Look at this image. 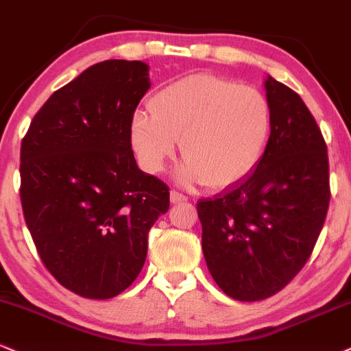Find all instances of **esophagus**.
Masks as SVG:
<instances>
[{"label": "esophagus", "mask_w": 351, "mask_h": 351, "mask_svg": "<svg viewBox=\"0 0 351 351\" xmlns=\"http://www.w3.org/2000/svg\"><path fill=\"white\" fill-rule=\"evenodd\" d=\"M185 200H187V197L182 195V193L171 191V202H172V204H180V202H185Z\"/></svg>", "instance_id": "34e87169"}]
</instances>
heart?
Here are the masks:
<instances>
[{
	"mask_svg": "<svg viewBox=\"0 0 351 351\" xmlns=\"http://www.w3.org/2000/svg\"><path fill=\"white\" fill-rule=\"evenodd\" d=\"M151 114L136 111L130 144L139 166L159 174L174 158L177 139L185 160L182 184L225 189L256 169L265 154L273 111L265 93L215 75H189L156 92Z\"/></svg>",
	"mask_w": 351,
	"mask_h": 351,
	"instance_id": "heart-1",
	"label": "heart"
}]
</instances>
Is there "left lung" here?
<instances>
[{"label":"left lung","instance_id":"8db88e82","mask_svg":"<svg viewBox=\"0 0 351 351\" xmlns=\"http://www.w3.org/2000/svg\"><path fill=\"white\" fill-rule=\"evenodd\" d=\"M273 130L245 179L197 202L208 271L230 298L274 295L302 269L330 204L327 144L306 103L267 75Z\"/></svg>","mask_w":351,"mask_h":351}]
</instances>
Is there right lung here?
Instances as JSON below:
<instances>
[{
  "label": "right lung",
  "mask_w": 351,
  "mask_h": 351,
  "mask_svg": "<svg viewBox=\"0 0 351 351\" xmlns=\"http://www.w3.org/2000/svg\"><path fill=\"white\" fill-rule=\"evenodd\" d=\"M139 60H105L51 95L21 143V204L49 273L86 299L130 287L169 187L136 164L130 121L149 90Z\"/></svg>",
  "instance_id": "obj_1"
}]
</instances>
